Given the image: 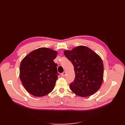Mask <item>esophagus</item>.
<instances>
[{
	"instance_id": "1",
	"label": "esophagus",
	"mask_w": 125,
	"mask_h": 125,
	"mask_svg": "<svg viewBox=\"0 0 125 125\" xmlns=\"http://www.w3.org/2000/svg\"><path fill=\"white\" fill-rule=\"evenodd\" d=\"M66 73L65 71H64V72H63V73H62V77H65V75H66Z\"/></svg>"
}]
</instances>
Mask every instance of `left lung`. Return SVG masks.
Wrapping results in <instances>:
<instances>
[{"label": "left lung", "instance_id": "left-lung-1", "mask_svg": "<svg viewBox=\"0 0 125 125\" xmlns=\"http://www.w3.org/2000/svg\"><path fill=\"white\" fill-rule=\"evenodd\" d=\"M63 54L74 67L75 75L74 81L70 84L71 90L81 97L95 93L103 80L104 66L100 56L85 46L65 51Z\"/></svg>", "mask_w": 125, "mask_h": 125}]
</instances>
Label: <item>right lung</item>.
Masks as SVG:
<instances>
[{"instance_id":"1","label":"right lung","mask_w":125,"mask_h":125,"mask_svg":"<svg viewBox=\"0 0 125 125\" xmlns=\"http://www.w3.org/2000/svg\"><path fill=\"white\" fill-rule=\"evenodd\" d=\"M58 52L41 47L30 52L22 60L19 76L25 90L32 95L43 96L51 92L57 80L54 59Z\"/></svg>"}]
</instances>
